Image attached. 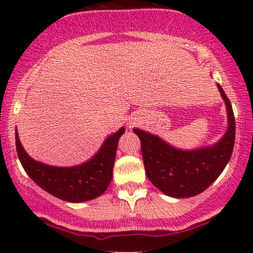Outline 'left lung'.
Listing matches in <instances>:
<instances>
[{
  "label": "left lung",
  "instance_id": "1",
  "mask_svg": "<svg viewBox=\"0 0 253 253\" xmlns=\"http://www.w3.org/2000/svg\"><path fill=\"white\" fill-rule=\"evenodd\" d=\"M228 111V129L211 147L182 150L172 147L158 136L134 128L141 139L145 175L153 185L169 197L185 198L207 190L229 163L235 143V117L230 100L218 84Z\"/></svg>",
  "mask_w": 253,
  "mask_h": 253
}]
</instances>
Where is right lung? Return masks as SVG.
<instances>
[{"label":"right lung","instance_id":"1","mask_svg":"<svg viewBox=\"0 0 253 253\" xmlns=\"http://www.w3.org/2000/svg\"><path fill=\"white\" fill-rule=\"evenodd\" d=\"M124 132L122 127L109 136L90 160L70 168L51 167L32 159L16 132L18 158L29 177L50 195L66 202H85L103 195L111 182L117 143Z\"/></svg>","mask_w":253,"mask_h":253}]
</instances>
